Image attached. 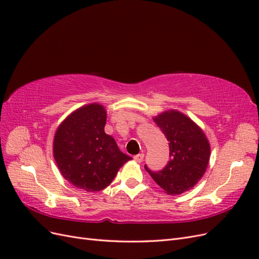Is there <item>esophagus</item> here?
I'll list each match as a JSON object with an SVG mask.
<instances>
[{"label": "esophagus", "mask_w": 259, "mask_h": 259, "mask_svg": "<svg viewBox=\"0 0 259 259\" xmlns=\"http://www.w3.org/2000/svg\"><path fill=\"white\" fill-rule=\"evenodd\" d=\"M144 156H145V154L144 153H139V154H136V155H134V160L136 161V162H143L144 161Z\"/></svg>", "instance_id": "esophagus-1"}]
</instances>
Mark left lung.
I'll return each mask as SVG.
<instances>
[{
    "mask_svg": "<svg viewBox=\"0 0 259 259\" xmlns=\"http://www.w3.org/2000/svg\"><path fill=\"white\" fill-rule=\"evenodd\" d=\"M154 123L168 140L169 161L161 170L148 171L168 194H180L197 184L204 175L209 160V144L202 130L189 117L177 111L163 112Z\"/></svg>",
    "mask_w": 259,
    "mask_h": 259,
    "instance_id": "obj_1",
    "label": "left lung"
}]
</instances>
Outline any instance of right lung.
<instances>
[{
  "mask_svg": "<svg viewBox=\"0 0 259 259\" xmlns=\"http://www.w3.org/2000/svg\"><path fill=\"white\" fill-rule=\"evenodd\" d=\"M106 120L103 106L88 105L70 114L55 134L54 158L62 176L88 192L110 185L119 168L132 159L105 133Z\"/></svg>",
  "mask_w": 259,
  "mask_h": 259,
  "instance_id": "right-lung-1",
  "label": "right lung"
}]
</instances>
